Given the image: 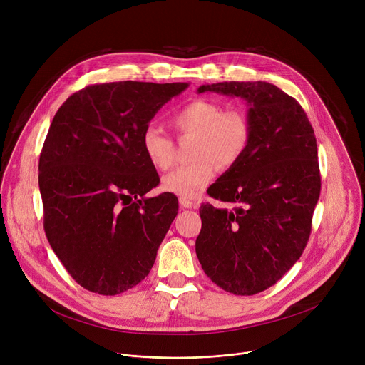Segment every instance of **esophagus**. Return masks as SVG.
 I'll use <instances>...</instances> for the list:
<instances>
[{"label": "esophagus", "instance_id": "1", "mask_svg": "<svg viewBox=\"0 0 365 365\" xmlns=\"http://www.w3.org/2000/svg\"><path fill=\"white\" fill-rule=\"evenodd\" d=\"M179 203L182 207H186V210H192V207H197L199 202L196 200H190L187 197H179Z\"/></svg>", "mask_w": 365, "mask_h": 365}]
</instances>
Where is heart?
Listing matches in <instances>:
<instances>
[{
  "mask_svg": "<svg viewBox=\"0 0 365 365\" xmlns=\"http://www.w3.org/2000/svg\"><path fill=\"white\" fill-rule=\"evenodd\" d=\"M179 134L193 135L190 155L195 159L163 176L162 187L180 197H196L212 180L218 168L235 166L248 150L251 123L241 110H225L207 99H195L172 117ZM150 165L168 170L175 162V143L158 127H147L141 135Z\"/></svg>",
  "mask_w": 365,
  "mask_h": 365,
  "instance_id": "b5f03b06",
  "label": "heart"
}]
</instances>
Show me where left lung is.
I'll use <instances>...</instances> for the list:
<instances>
[{"mask_svg": "<svg viewBox=\"0 0 365 365\" xmlns=\"http://www.w3.org/2000/svg\"><path fill=\"white\" fill-rule=\"evenodd\" d=\"M202 92L247 101L251 141L210 189L231 210L205 203L196 255L225 292L251 296L279 282L300 258L321 193L318 145L300 103L269 82H220Z\"/></svg>", "mask_w": 365, "mask_h": 365, "instance_id": "obj_1", "label": "left lung"}]
</instances>
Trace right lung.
Masks as SVG:
<instances>
[{
    "mask_svg": "<svg viewBox=\"0 0 365 365\" xmlns=\"http://www.w3.org/2000/svg\"><path fill=\"white\" fill-rule=\"evenodd\" d=\"M189 83L110 82L71 95L50 124L38 162L44 232L83 289L120 294L150 273L178 215L172 193L145 197L159 175L143 131Z\"/></svg>",
    "mask_w": 365,
    "mask_h": 365,
    "instance_id": "right-lung-1",
    "label": "right lung"
}]
</instances>
